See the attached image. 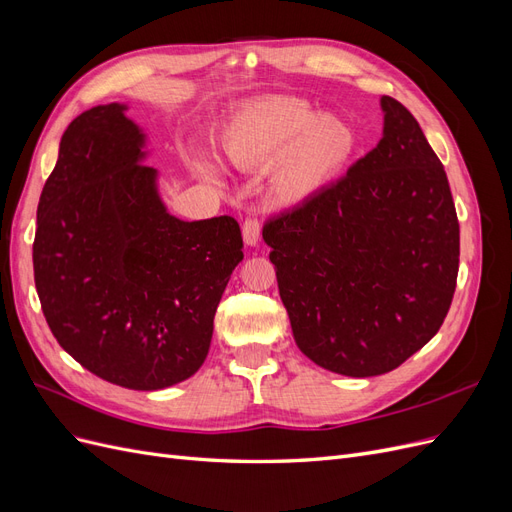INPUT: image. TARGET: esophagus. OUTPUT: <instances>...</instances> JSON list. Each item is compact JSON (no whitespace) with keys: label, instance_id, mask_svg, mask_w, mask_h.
<instances>
[{"label":"esophagus","instance_id":"obj_1","mask_svg":"<svg viewBox=\"0 0 512 512\" xmlns=\"http://www.w3.org/2000/svg\"><path fill=\"white\" fill-rule=\"evenodd\" d=\"M241 230H243V241L247 245H256L260 241V220L254 218V215H250V218H245Z\"/></svg>","mask_w":512,"mask_h":512}]
</instances>
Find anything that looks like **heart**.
I'll return each mask as SVG.
<instances>
[{"mask_svg": "<svg viewBox=\"0 0 512 512\" xmlns=\"http://www.w3.org/2000/svg\"><path fill=\"white\" fill-rule=\"evenodd\" d=\"M222 151L239 168H271L273 190L299 203L322 190L354 151V130L344 119L316 115L305 100L269 96L243 106L222 136ZM205 175L218 170L205 166Z\"/></svg>", "mask_w": 512, "mask_h": 512, "instance_id": "1", "label": "heart"}]
</instances>
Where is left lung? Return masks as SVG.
<instances>
[{
  "label": "left lung",
  "instance_id": "1",
  "mask_svg": "<svg viewBox=\"0 0 512 512\" xmlns=\"http://www.w3.org/2000/svg\"><path fill=\"white\" fill-rule=\"evenodd\" d=\"M380 104V143L262 228L294 342L352 378L386 374L421 350L451 309L459 271L444 166L404 104Z\"/></svg>",
  "mask_w": 512,
  "mask_h": 512
}]
</instances>
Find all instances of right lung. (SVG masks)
Instances as JSON below:
<instances>
[{
  "mask_svg": "<svg viewBox=\"0 0 512 512\" xmlns=\"http://www.w3.org/2000/svg\"><path fill=\"white\" fill-rule=\"evenodd\" d=\"M143 147L126 104L70 123L40 194L34 280L49 329L76 363L123 389L158 391L205 363L243 239L230 215H170Z\"/></svg>",
  "mask_w": 512,
  "mask_h": 512,
  "instance_id": "1",
  "label": "right lung"
}]
</instances>
